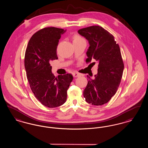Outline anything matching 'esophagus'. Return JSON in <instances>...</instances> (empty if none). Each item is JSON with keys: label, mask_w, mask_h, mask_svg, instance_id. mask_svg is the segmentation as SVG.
<instances>
[{"label": "esophagus", "mask_w": 148, "mask_h": 148, "mask_svg": "<svg viewBox=\"0 0 148 148\" xmlns=\"http://www.w3.org/2000/svg\"><path fill=\"white\" fill-rule=\"evenodd\" d=\"M73 75L74 77H79L80 75V74L79 73H77V72L74 71V72L73 73Z\"/></svg>", "instance_id": "34e87169"}]
</instances>
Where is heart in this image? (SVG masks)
Segmentation results:
<instances>
[{
    "mask_svg": "<svg viewBox=\"0 0 148 148\" xmlns=\"http://www.w3.org/2000/svg\"><path fill=\"white\" fill-rule=\"evenodd\" d=\"M83 40H84V39L79 35H75L73 36V42H77V41H80Z\"/></svg>",
    "mask_w": 148,
    "mask_h": 148,
    "instance_id": "b5f03b06",
    "label": "heart"
}]
</instances>
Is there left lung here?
<instances>
[{"mask_svg":"<svg viewBox=\"0 0 148 148\" xmlns=\"http://www.w3.org/2000/svg\"><path fill=\"white\" fill-rule=\"evenodd\" d=\"M77 32L89 44L86 62L95 59L98 63L97 74L93 79L87 76L84 97L92 105H103L115 94L123 75L124 66L119 46L113 35L100 26L81 29Z\"/></svg>","mask_w":148,"mask_h":148,"instance_id":"obj_1","label":"left lung"}]
</instances>
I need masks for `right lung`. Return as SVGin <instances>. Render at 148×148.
<instances>
[{
	"instance_id": "obj_1",
	"label": "right lung",
	"mask_w": 148,
	"mask_h": 148,
	"mask_svg": "<svg viewBox=\"0 0 148 148\" xmlns=\"http://www.w3.org/2000/svg\"><path fill=\"white\" fill-rule=\"evenodd\" d=\"M63 29H42L32 36L25 51L24 66L30 88L43 106L56 108L63 105L73 77L70 74L56 77L50 62L58 59L56 48Z\"/></svg>"
}]
</instances>
